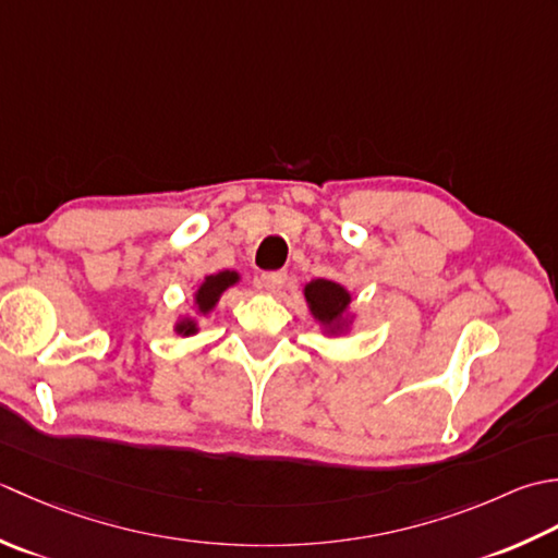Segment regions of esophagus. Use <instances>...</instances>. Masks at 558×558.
Returning a JSON list of instances; mask_svg holds the SVG:
<instances>
[{
  "label": "esophagus",
  "instance_id": "obj_1",
  "mask_svg": "<svg viewBox=\"0 0 558 558\" xmlns=\"http://www.w3.org/2000/svg\"><path fill=\"white\" fill-rule=\"evenodd\" d=\"M263 283L267 291L279 293L283 289V283H287V271H265Z\"/></svg>",
  "mask_w": 558,
  "mask_h": 558
}]
</instances>
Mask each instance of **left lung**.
<instances>
[{
	"mask_svg": "<svg viewBox=\"0 0 558 558\" xmlns=\"http://www.w3.org/2000/svg\"><path fill=\"white\" fill-rule=\"evenodd\" d=\"M303 293L313 317L325 327L327 335L344 332L351 293L342 283L329 279H315L311 283H305Z\"/></svg>",
	"mask_w": 558,
	"mask_h": 558,
	"instance_id": "1",
	"label": "left lung"
}]
</instances>
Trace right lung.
<instances>
[{"label":"right lung","instance_id":"obj_1","mask_svg":"<svg viewBox=\"0 0 558 558\" xmlns=\"http://www.w3.org/2000/svg\"><path fill=\"white\" fill-rule=\"evenodd\" d=\"M238 279H241V277H238V271H229V269L219 271V275H209L207 279H204L199 283V289L195 291V308H197V313L199 315H209L216 308V303H219L221 293L226 289H231L233 283H238ZM175 332L183 335V337L195 335L197 332V320H192V317H183V320L175 323Z\"/></svg>","mask_w":558,"mask_h":558}]
</instances>
